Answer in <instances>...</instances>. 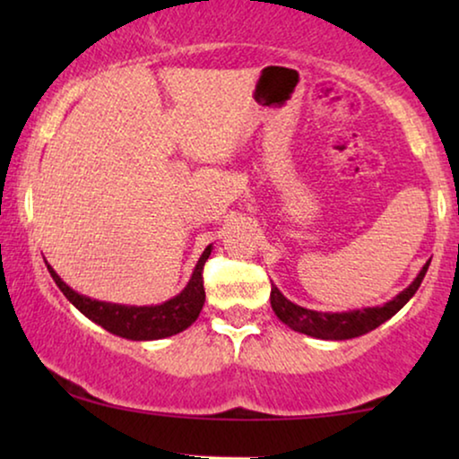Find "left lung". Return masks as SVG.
Instances as JSON below:
<instances>
[{
	"label": "left lung",
	"mask_w": 459,
	"mask_h": 459,
	"mask_svg": "<svg viewBox=\"0 0 459 459\" xmlns=\"http://www.w3.org/2000/svg\"><path fill=\"white\" fill-rule=\"evenodd\" d=\"M430 263H426L422 272L410 286L405 288L399 297H394L391 303L382 307H368V309H357L349 313H322L311 311L305 307H299L288 300L278 288L272 286V309L275 311L281 322L290 325L292 330L303 332L307 336L324 338V341H347V338H355L366 334V332L378 328L386 319H391L407 300H410L416 290L422 284L426 272H429Z\"/></svg>",
	"instance_id": "left-lung-1"
}]
</instances>
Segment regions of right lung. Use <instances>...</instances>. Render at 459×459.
<instances>
[{"mask_svg":"<svg viewBox=\"0 0 459 459\" xmlns=\"http://www.w3.org/2000/svg\"><path fill=\"white\" fill-rule=\"evenodd\" d=\"M209 255L211 247H206L196 269H194L190 284H187L175 299L156 307H125L81 297V294L71 290V288L60 280V275L56 273L52 267L48 265V269L62 294H65L85 317H90L91 322L102 325L104 330L112 332V334L131 338V341H156V338L179 334V332H184L187 325L196 322L200 309H203L204 305L203 272Z\"/></svg>","mask_w":459,"mask_h":459,"instance_id":"add662e5","label":"right lung"}]
</instances>
